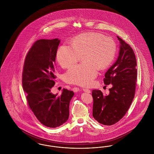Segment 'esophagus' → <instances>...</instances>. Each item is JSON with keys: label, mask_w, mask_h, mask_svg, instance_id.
Wrapping results in <instances>:
<instances>
[{"label": "esophagus", "mask_w": 154, "mask_h": 154, "mask_svg": "<svg viewBox=\"0 0 154 154\" xmlns=\"http://www.w3.org/2000/svg\"><path fill=\"white\" fill-rule=\"evenodd\" d=\"M82 90H83L84 92H88V93H91V90H90V89H89L88 88H82Z\"/></svg>", "instance_id": "34e87169"}]
</instances>
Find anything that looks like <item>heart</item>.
I'll list each match as a JSON object with an SVG mask.
<instances>
[{
    "mask_svg": "<svg viewBox=\"0 0 154 154\" xmlns=\"http://www.w3.org/2000/svg\"><path fill=\"white\" fill-rule=\"evenodd\" d=\"M117 52L114 39L96 32L84 33L74 37L70 45L63 44L57 52V60L66 68L77 63L82 57L84 63L70 67L64 74L70 84L88 85L97 74V69L103 70L113 62Z\"/></svg>",
    "mask_w": 154,
    "mask_h": 154,
    "instance_id": "b5f03b06",
    "label": "heart"
}]
</instances>
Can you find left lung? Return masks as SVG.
Here are the masks:
<instances>
[{"instance_id":"8db88e82","label":"left lung","mask_w":154,"mask_h":154,"mask_svg":"<svg viewBox=\"0 0 154 154\" xmlns=\"http://www.w3.org/2000/svg\"><path fill=\"white\" fill-rule=\"evenodd\" d=\"M120 42L119 57L105 74V85L112 84L109 94L94 89L92 116L99 123L110 126L124 117L133 100L137 82V62L133 50L129 44L117 36Z\"/></svg>"}]
</instances>
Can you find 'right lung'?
<instances>
[{
  "mask_svg": "<svg viewBox=\"0 0 154 154\" xmlns=\"http://www.w3.org/2000/svg\"><path fill=\"white\" fill-rule=\"evenodd\" d=\"M60 40H37L28 52L22 74L23 89L30 110L41 124L57 128L65 123L69 116L72 91L63 89L60 95L51 93L57 76L55 58Z\"/></svg>",
  "mask_w": 154,
  "mask_h": 154,
  "instance_id": "1",
  "label": "right lung"
}]
</instances>
